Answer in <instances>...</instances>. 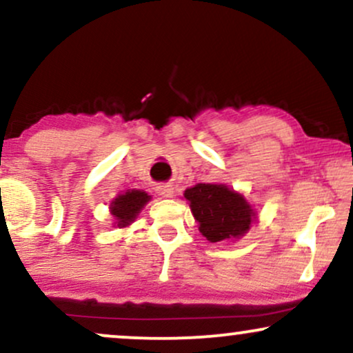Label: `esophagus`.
<instances>
[{"label": "esophagus", "mask_w": 353, "mask_h": 353, "mask_svg": "<svg viewBox=\"0 0 353 353\" xmlns=\"http://www.w3.org/2000/svg\"><path fill=\"white\" fill-rule=\"evenodd\" d=\"M156 190H158V194L163 195V197H172L174 195L172 184H159L158 188H156Z\"/></svg>", "instance_id": "34e87169"}]
</instances>
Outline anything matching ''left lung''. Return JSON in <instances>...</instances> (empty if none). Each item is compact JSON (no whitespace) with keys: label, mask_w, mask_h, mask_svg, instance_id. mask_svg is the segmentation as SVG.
Instances as JSON below:
<instances>
[{"label":"left lung","mask_w":353,"mask_h":353,"mask_svg":"<svg viewBox=\"0 0 353 353\" xmlns=\"http://www.w3.org/2000/svg\"><path fill=\"white\" fill-rule=\"evenodd\" d=\"M199 230L212 243L240 239L250 230L254 212L243 195L225 184H197L184 192Z\"/></svg>","instance_id":"obj_1"}]
</instances>
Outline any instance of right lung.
I'll list each match as a JSON object with an SVG mask.
<instances>
[{
	"mask_svg": "<svg viewBox=\"0 0 353 353\" xmlns=\"http://www.w3.org/2000/svg\"><path fill=\"white\" fill-rule=\"evenodd\" d=\"M150 201L151 195L143 192V190L133 189L113 199L112 205H110V212H112L114 220H117L118 227H128L131 222H134L139 212L143 210V207Z\"/></svg>",
	"mask_w": 353,
	"mask_h": 353,
	"instance_id": "1",
	"label": "right lung"
}]
</instances>
